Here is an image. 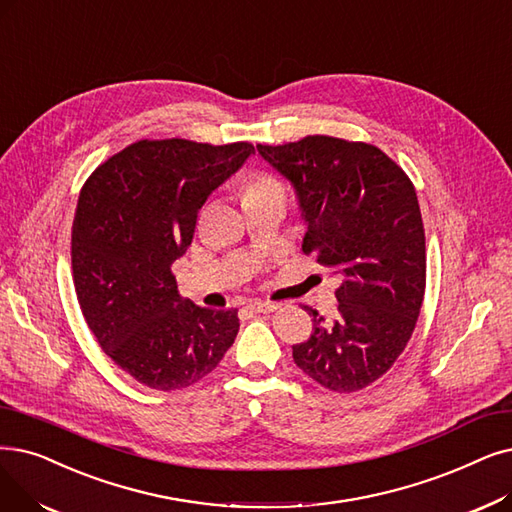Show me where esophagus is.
I'll return each mask as SVG.
<instances>
[{
    "label": "esophagus",
    "mask_w": 512,
    "mask_h": 512,
    "mask_svg": "<svg viewBox=\"0 0 512 512\" xmlns=\"http://www.w3.org/2000/svg\"><path fill=\"white\" fill-rule=\"evenodd\" d=\"M280 305L278 303H270V301H251L249 309L257 311V314H272Z\"/></svg>",
    "instance_id": "1"
}]
</instances>
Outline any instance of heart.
<instances>
[{"instance_id": "1", "label": "heart", "mask_w": 512, "mask_h": 512, "mask_svg": "<svg viewBox=\"0 0 512 512\" xmlns=\"http://www.w3.org/2000/svg\"><path fill=\"white\" fill-rule=\"evenodd\" d=\"M263 192H280V186H278V182L270 180V177H257V180L249 182L247 190H244V196L263 194Z\"/></svg>"}]
</instances>
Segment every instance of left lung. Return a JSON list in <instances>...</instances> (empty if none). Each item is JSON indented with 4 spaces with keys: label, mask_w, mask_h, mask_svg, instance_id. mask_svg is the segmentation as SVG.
<instances>
[{
    "label": "left lung",
    "mask_w": 512,
    "mask_h": 512,
    "mask_svg": "<svg viewBox=\"0 0 512 512\" xmlns=\"http://www.w3.org/2000/svg\"><path fill=\"white\" fill-rule=\"evenodd\" d=\"M295 188L307 226L303 253L341 276L339 316L314 307V330L293 360L324 389L353 393L395 364L412 337L427 282L425 230L416 190L402 167L372 144L307 136L257 144Z\"/></svg>",
    "instance_id": "8db88e82"
}]
</instances>
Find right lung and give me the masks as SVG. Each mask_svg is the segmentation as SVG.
<instances>
[{
	"label": "right lung",
	"instance_id": "add662e5",
	"mask_svg": "<svg viewBox=\"0 0 512 512\" xmlns=\"http://www.w3.org/2000/svg\"><path fill=\"white\" fill-rule=\"evenodd\" d=\"M251 154L249 142L140 140L81 188L71 255L83 318L108 358L150 389L203 381L238 335V311L184 299L171 265L209 194Z\"/></svg>",
	"mask_w": 512,
	"mask_h": 512
}]
</instances>
